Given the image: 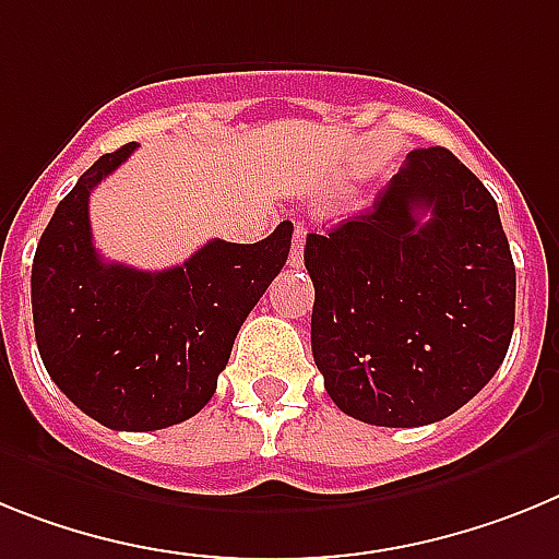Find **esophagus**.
<instances>
[{
	"label": "esophagus",
	"instance_id": "34e87169",
	"mask_svg": "<svg viewBox=\"0 0 559 559\" xmlns=\"http://www.w3.org/2000/svg\"><path fill=\"white\" fill-rule=\"evenodd\" d=\"M304 241H307V227L295 225L293 250H289V266H300V264H304Z\"/></svg>",
	"mask_w": 559,
	"mask_h": 559
}]
</instances>
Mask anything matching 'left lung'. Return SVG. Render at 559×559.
I'll return each mask as SVG.
<instances>
[{"label": "left lung", "mask_w": 559, "mask_h": 559, "mask_svg": "<svg viewBox=\"0 0 559 559\" xmlns=\"http://www.w3.org/2000/svg\"><path fill=\"white\" fill-rule=\"evenodd\" d=\"M431 219L425 221L424 213ZM312 354L343 414L419 427L467 405L514 329V261L498 205L453 152L407 154L371 211L309 233Z\"/></svg>", "instance_id": "8db88e82"}]
</instances>
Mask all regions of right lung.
Segmentation results:
<instances>
[{"label":"right lung","instance_id":"add662e5","mask_svg":"<svg viewBox=\"0 0 559 559\" xmlns=\"http://www.w3.org/2000/svg\"><path fill=\"white\" fill-rule=\"evenodd\" d=\"M104 154L58 202L33 259L41 362L86 416L111 430H163L211 402L233 340L286 264L293 222L255 245L213 239L186 264L143 273L92 245L90 193L132 157Z\"/></svg>","mask_w":559,"mask_h":559}]
</instances>
